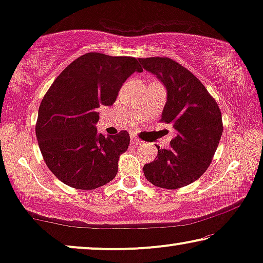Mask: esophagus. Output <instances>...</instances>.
<instances>
[{
  "instance_id": "esophagus-1",
  "label": "esophagus",
  "mask_w": 263,
  "mask_h": 263,
  "mask_svg": "<svg viewBox=\"0 0 263 263\" xmlns=\"http://www.w3.org/2000/svg\"><path fill=\"white\" fill-rule=\"evenodd\" d=\"M130 141H132V143H134V145H140V143L142 142L141 140L138 139V138H136V136H134V135L130 136Z\"/></svg>"
}]
</instances>
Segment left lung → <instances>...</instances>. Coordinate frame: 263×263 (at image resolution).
Listing matches in <instances>:
<instances>
[{
    "mask_svg": "<svg viewBox=\"0 0 263 263\" xmlns=\"http://www.w3.org/2000/svg\"><path fill=\"white\" fill-rule=\"evenodd\" d=\"M139 61L166 87L160 121L176 130L167 149L157 146V158L143 166V174L159 188H182L200 178L212 163L222 134L220 109L202 82L182 64L168 57Z\"/></svg>",
    "mask_w": 263,
    "mask_h": 263,
    "instance_id": "8db88e82",
    "label": "left lung"
}]
</instances>
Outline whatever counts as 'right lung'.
Returning a JSON list of instances; mask_svg holds the SVG:
<instances>
[{
    "label": "right lung",
    "instance_id": "obj_1",
    "mask_svg": "<svg viewBox=\"0 0 263 263\" xmlns=\"http://www.w3.org/2000/svg\"><path fill=\"white\" fill-rule=\"evenodd\" d=\"M134 71H142L134 57L88 52L64 68L45 93L35 135L45 164L64 184L92 190L117 175L130 136L125 130L98 134V107L112 105Z\"/></svg>",
    "mask_w": 263,
    "mask_h": 263
}]
</instances>
